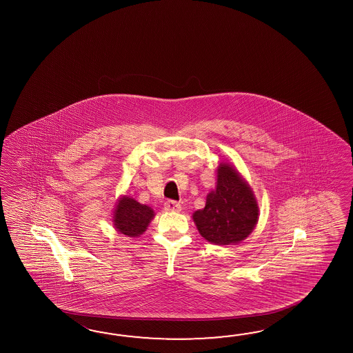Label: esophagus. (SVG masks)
<instances>
[{
    "instance_id": "1",
    "label": "esophagus",
    "mask_w": 353,
    "mask_h": 353,
    "mask_svg": "<svg viewBox=\"0 0 353 353\" xmlns=\"http://www.w3.org/2000/svg\"><path fill=\"white\" fill-rule=\"evenodd\" d=\"M164 210H168V212H180L181 210V205H180L179 203L175 202V201H168L164 204Z\"/></svg>"
}]
</instances>
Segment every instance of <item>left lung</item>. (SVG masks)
Masks as SVG:
<instances>
[{
    "mask_svg": "<svg viewBox=\"0 0 353 353\" xmlns=\"http://www.w3.org/2000/svg\"><path fill=\"white\" fill-rule=\"evenodd\" d=\"M193 221L204 240L214 245H236L246 240L259 221V204L252 188L230 163L217 166L216 188Z\"/></svg>",
    "mask_w": 353,
    "mask_h": 353,
    "instance_id": "8db88e82",
    "label": "left lung"
}]
</instances>
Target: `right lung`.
Returning <instances> with one entry per match:
<instances>
[{
    "label": "right lung",
    "instance_id": "add662e5",
    "mask_svg": "<svg viewBox=\"0 0 353 353\" xmlns=\"http://www.w3.org/2000/svg\"><path fill=\"white\" fill-rule=\"evenodd\" d=\"M155 217L149 205L141 204L132 196L121 195L113 210V227L128 237H140Z\"/></svg>",
    "mask_w": 353,
    "mask_h": 353
}]
</instances>
